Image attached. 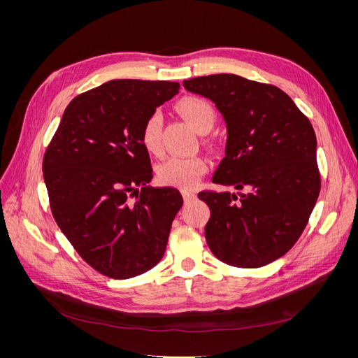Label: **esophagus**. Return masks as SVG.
<instances>
[{"instance_id": "obj_1", "label": "esophagus", "mask_w": 358, "mask_h": 358, "mask_svg": "<svg viewBox=\"0 0 358 358\" xmlns=\"http://www.w3.org/2000/svg\"><path fill=\"white\" fill-rule=\"evenodd\" d=\"M182 196H183V200H185V203H191L192 200L197 199V194L189 191V189H182Z\"/></svg>"}]
</instances>
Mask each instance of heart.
<instances>
[{
    "label": "heart",
    "mask_w": 358,
    "mask_h": 358,
    "mask_svg": "<svg viewBox=\"0 0 358 358\" xmlns=\"http://www.w3.org/2000/svg\"><path fill=\"white\" fill-rule=\"evenodd\" d=\"M179 113L199 133L209 131L215 124L213 106L200 96H185L178 103ZM142 145L150 154H159L162 149V113L154 110L142 125L140 131ZM209 170V161L203 157H170L157 169L158 180L162 185L182 189L194 188Z\"/></svg>",
    "instance_id": "heart-1"
}]
</instances>
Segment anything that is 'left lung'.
Masks as SVG:
<instances>
[{"label":"left lung","mask_w":358,"mask_h":358,"mask_svg":"<svg viewBox=\"0 0 358 358\" xmlns=\"http://www.w3.org/2000/svg\"><path fill=\"white\" fill-rule=\"evenodd\" d=\"M215 103L227 124L225 157L212 180L245 192L201 191L210 218L206 242L222 263L257 268L299 241L321 189L317 137L278 86L236 74L183 80Z\"/></svg>","instance_id":"obj_1"}]
</instances>
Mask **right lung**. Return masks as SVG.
<instances>
[{
  "label": "right lung",
  "mask_w": 358,
  "mask_h": 358,
  "mask_svg": "<svg viewBox=\"0 0 358 358\" xmlns=\"http://www.w3.org/2000/svg\"><path fill=\"white\" fill-rule=\"evenodd\" d=\"M179 88L136 79L96 86L71 100L46 149L43 178L53 218L104 276H138L166 252L183 199L176 188L148 185L152 167L140 131Z\"/></svg>",
  "instance_id": "obj_1"
}]
</instances>
